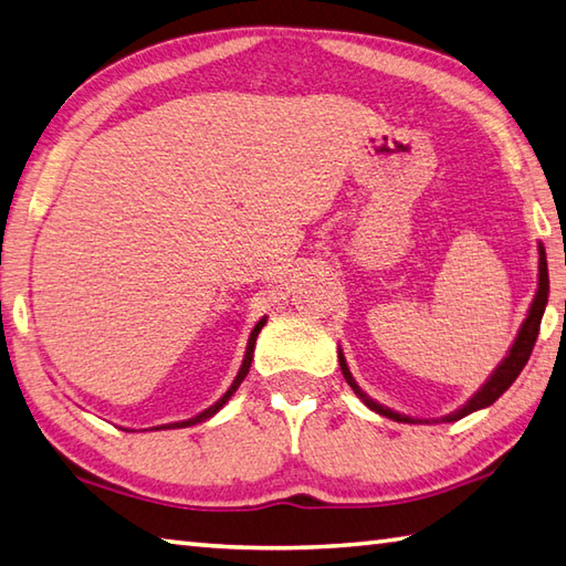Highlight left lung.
<instances>
[{
  "label": "left lung",
  "mask_w": 566,
  "mask_h": 566,
  "mask_svg": "<svg viewBox=\"0 0 566 566\" xmlns=\"http://www.w3.org/2000/svg\"><path fill=\"white\" fill-rule=\"evenodd\" d=\"M547 294H549L547 254H545V248L539 245V286H537L535 302H533V306H530V314L523 321V326H520V334H517V338L513 343L511 353H507V358L501 365H497L495 373L491 375V380L485 382L467 405H463L461 409H457V412L441 417V422H457V419L475 412V409H483V407L493 405L497 397H501L507 390V387L515 382V378H517L520 373H523V368H525L527 360H530V353H533V348H535V340H537V334H539V324H542V314H545V306H547ZM338 363H340L343 378H346V382L353 387V392H356L360 400L373 409V412H378L382 417H390V419H395V422H415L412 417H405L400 412H392L390 407H382V405H378L375 400H370V397L365 395L360 387L356 385V380H353V375L348 370L346 358H343V353H338Z\"/></svg>",
  "instance_id": "left-lung-1"
}]
</instances>
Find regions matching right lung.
<instances>
[{
	"instance_id": "add662e5",
	"label": "right lung",
	"mask_w": 566,
	"mask_h": 566,
	"mask_svg": "<svg viewBox=\"0 0 566 566\" xmlns=\"http://www.w3.org/2000/svg\"><path fill=\"white\" fill-rule=\"evenodd\" d=\"M268 324V318H260L258 321V326L252 328V334H250V340H248V350H245V360H242V365H240V373H238V378L232 380V385L228 387V392L220 397V400L216 402V405H210L206 412H201V415H196V417H191V419H186V422H174V424H164V427H157V429H174V427H191V424H196V422H203V419H208V417H213L220 407H223L230 397H232V392L238 390L240 387V382L245 380V375H248V370H250V363H252V353H254V340H258V334L262 331V326Z\"/></svg>"
}]
</instances>
